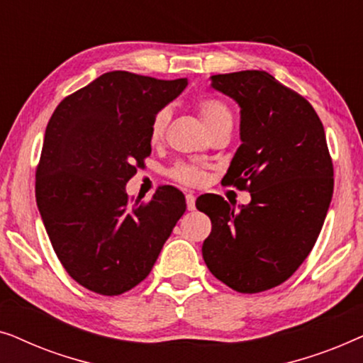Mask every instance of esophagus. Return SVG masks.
<instances>
[{"label":"esophagus","instance_id":"esophagus-1","mask_svg":"<svg viewBox=\"0 0 363 363\" xmlns=\"http://www.w3.org/2000/svg\"><path fill=\"white\" fill-rule=\"evenodd\" d=\"M186 208L188 211H193L195 210V201H196V196L193 195V193H186Z\"/></svg>","mask_w":363,"mask_h":363}]
</instances>
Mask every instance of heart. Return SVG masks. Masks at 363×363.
Returning <instances> with one entry per match:
<instances>
[{"mask_svg":"<svg viewBox=\"0 0 363 363\" xmlns=\"http://www.w3.org/2000/svg\"><path fill=\"white\" fill-rule=\"evenodd\" d=\"M196 111L200 116V121L205 127V130L211 128L216 123L231 121V113L228 111L225 104L215 99H201L196 102ZM168 122V111H160L153 117L152 127H150V138L153 142L160 140L165 130V125ZM172 177L177 178L178 182L188 183V185H196L205 178V172L195 165H188V163H178V165L172 170Z\"/></svg>","mask_w":363,"mask_h":363,"instance_id":"obj_1","label":"heart"}]
</instances>
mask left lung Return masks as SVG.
<instances>
[{
  "mask_svg": "<svg viewBox=\"0 0 363 363\" xmlns=\"http://www.w3.org/2000/svg\"><path fill=\"white\" fill-rule=\"evenodd\" d=\"M211 87L241 108V145L223 185L251 193L235 206L218 195L196 208L211 220L203 259L242 294L267 291L294 274L314 247L334 193V168L314 107L266 71L211 76Z\"/></svg>",
  "mask_w": 363,
  "mask_h": 363,
  "instance_id": "obj_1",
  "label": "left lung"
}]
</instances>
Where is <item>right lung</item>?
<instances>
[{
    "instance_id": "add662e5",
    "label": "right lung",
    "mask_w": 363,
    "mask_h": 363,
    "mask_svg": "<svg viewBox=\"0 0 363 363\" xmlns=\"http://www.w3.org/2000/svg\"><path fill=\"white\" fill-rule=\"evenodd\" d=\"M186 86L106 72L64 99L48 123L38 208L59 261L89 291L118 296L145 279L186 210L173 186L148 203L128 201L125 191L152 152L153 117Z\"/></svg>"
}]
</instances>
